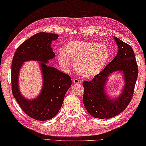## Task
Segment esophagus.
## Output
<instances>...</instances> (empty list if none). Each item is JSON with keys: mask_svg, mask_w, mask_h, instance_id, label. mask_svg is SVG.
<instances>
[{"mask_svg": "<svg viewBox=\"0 0 146 146\" xmlns=\"http://www.w3.org/2000/svg\"><path fill=\"white\" fill-rule=\"evenodd\" d=\"M79 82H80V81H79L78 79H76V78H75L73 80V83L74 84H79Z\"/></svg>", "mask_w": 146, "mask_h": 146, "instance_id": "1", "label": "esophagus"}]
</instances>
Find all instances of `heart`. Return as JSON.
Returning <instances> with one entry per match:
<instances>
[{
	"mask_svg": "<svg viewBox=\"0 0 146 146\" xmlns=\"http://www.w3.org/2000/svg\"><path fill=\"white\" fill-rule=\"evenodd\" d=\"M110 57L108 46L92 41L75 40L68 42L64 49L58 51V62L64 71L69 70L70 59L79 75L86 78L98 75Z\"/></svg>",
	"mask_w": 146,
	"mask_h": 146,
	"instance_id": "b5f03b06",
	"label": "heart"
}]
</instances>
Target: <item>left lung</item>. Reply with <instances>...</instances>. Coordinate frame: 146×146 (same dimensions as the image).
<instances>
[{
    "label": "left lung",
    "mask_w": 146,
    "mask_h": 146,
    "mask_svg": "<svg viewBox=\"0 0 146 146\" xmlns=\"http://www.w3.org/2000/svg\"><path fill=\"white\" fill-rule=\"evenodd\" d=\"M113 38L118 48L116 56L92 81L83 82L84 106L90 115L98 119H109L124 111L132 98L138 76L133 49L116 37ZM116 72L122 74L124 86L117 97L111 98L106 93V84L109 76Z\"/></svg>",
    "instance_id": "8db88e82"
}]
</instances>
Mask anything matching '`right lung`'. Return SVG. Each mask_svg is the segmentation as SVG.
I'll return each instance as SVG.
<instances>
[{
  "label": "right lung",
  "mask_w": 146,
  "mask_h": 146,
  "mask_svg": "<svg viewBox=\"0 0 146 146\" xmlns=\"http://www.w3.org/2000/svg\"><path fill=\"white\" fill-rule=\"evenodd\" d=\"M58 35L40 32L33 35L16 49L11 65V84L14 97L25 113L39 121L50 119L61 109L65 95L71 86L72 81L67 74L56 68L47 66L49 60L54 58L51 42ZM29 61H39L43 75V87L36 98L23 97L19 87V74L22 65Z\"/></svg>",
  "instance_id": "right-lung-1"
}]
</instances>
